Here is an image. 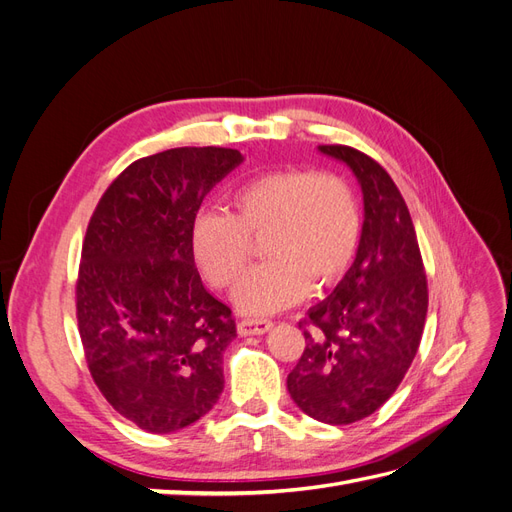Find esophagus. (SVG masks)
<instances>
[{
  "label": "esophagus",
  "instance_id": "1",
  "mask_svg": "<svg viewBox=\"0 0 512 512\" xmlns=\"http://www.w3.org/2000/svg\"><path fill=\"white\" fill-rule=\"evenodd\" d=\"M273 327V322L271 320H239L237 322V331H239V335H243V337H247V335H262V333H267L269 329Z\"/></svg>",
  "mask_w": 512,
  "mask_h": 512
}]
</instances>
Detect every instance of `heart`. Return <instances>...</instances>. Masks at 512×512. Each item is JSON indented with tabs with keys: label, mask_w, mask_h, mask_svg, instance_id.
Masks as SVG:
<instances>
[{
	"label": "heart",
	"mask_w": 512,
	"mask_h": 512,
	"mask_svg": "<svg viewBox=\"0 0 512 512\" xmlns=\"http://www.w3.org/2000/svg\"><path fill=\"white\" fill-rule=\"evenodd\" d=\"M262 239L269 260L235 290L237 307L250 316L282 312L312 284L327 288L346 275L361 243V207L352 185L309 168L247 179L230 194V213L196 215L192 252L215 288H232L250 265L254 241Z\"/></svg>",
	"instance_id": "heart-1"
}]
</instances>
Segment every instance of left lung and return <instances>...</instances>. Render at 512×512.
I'll return each instance as SVG.
<instances>
[{
	"instance_id": "left-lung-1",
	"label": "left lung",
	"mask_w": 512,
	"mask_h": 512,
	"mask_svg": "<svg viewBox=\"0 0 512 512\" xmlns=\"http://www.w3.org/2000/svg\"><path fill=\"white\" fill-rule=\"evenodd\" d=\"M346 162L363 190L359 252L333 294L299 322L305 350L288 393L307 416L350 425L374 414L410 369L427 316V275L406 200L363 151L320 145Z\"/></svg>"
}]
</instances>
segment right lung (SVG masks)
Returning <instances> with one entry per match:
<instances>
[{
	"label": "right lung",
	"mask_w": 512,
	"mask_h": 512,
	"mask_svg": "<svg viewBox=\"0 0 512 512\" xmlns=\"http://www.w3.org/2000/svg\"><path fill=\"white\" fill-rule=\"evenodd\" d=\"M241 162L226 147L141 158L89 220L76 280L85 361L108 404L149 433L196 423L224 389L237 327L200 280L192 228L203 198Z\"/></svg>",
	"instance_id": "add662e5"
}]
</instances>
